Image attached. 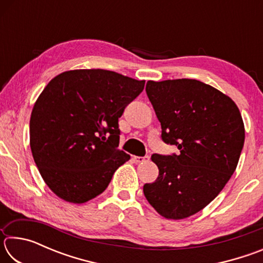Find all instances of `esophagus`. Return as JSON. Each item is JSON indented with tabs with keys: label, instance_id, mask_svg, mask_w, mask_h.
Returning a JSON list of instances; mask_svg holds the SVG:
<instances>
[{
	"label": "esophagus",
	"instance_id": "34e87169",
	"mask_svg": "<svg viewBox=\"0 0 263 263\" xmlns=\"http://www.w3.org/2000/svg\"><path fill=\"white\" fill-rule=\"evenodd\" d=\"M148 160H149L148 155H145V157H133V161L137 162V163H141V162L148 161Z\"/></svg>",
	"mask_w": 263,
	"mask_h": 263
}]
</instances>
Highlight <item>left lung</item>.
<instances>
[{
  "label": "left lung",
  "mask_w": 263,
  "mask_h": 263,
  "mask_svg": "<svg viewBox=\"0 0 263 263\" xmlns=\"http://www.w3.org/2000/svg\"><path fill=\"white\" fill-rule=\"evenodd\" d=\"M146 94L161 123V139L179 154H153L159 168L144 185L148 203L167 219L193 216L220 193L237 168L245 127L237 104L193 79L147 81Z\"/></svg>",
  "instance_id": "1"
}]
</instances>
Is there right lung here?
I'll list each match as a JSON object with an SVG mask.
<instances>
[{
    "mask_svg": "<svg viewBox=\"0 0 263 263\" xmlns=\"http://www.w3.org/2000/svg\"><path fill=\"white\" fill-rule=\"evenodd\" d=\"M144 86L105 69L68 70L48 82L31 114L30 146L43 180L58 197L90 201L130 160L117 148L118 118Z\"/></svg>",
    "mask_w": 263,
    "mask_h": 263,
    "instance_id": "right-lung-1",
    "label": "right lung"
}]
</instances>
